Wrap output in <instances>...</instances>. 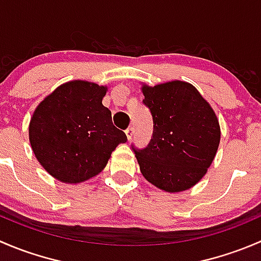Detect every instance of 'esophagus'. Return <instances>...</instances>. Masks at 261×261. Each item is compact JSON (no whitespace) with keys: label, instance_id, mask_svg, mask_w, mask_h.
Masks as SVG:
<instances>
[{"label":"esophagus","instance_id":"esophagus-1","mask_svg":"<svg viewBox=\"0 0 261 261\" xmlns=\"http://www.w3.org/2000/svg\"><path fill=\"white\" fill-rule=\"evenodd\" d=\"M125 134H126V136H127L128 140H131V138H133V135H134V127H127V128H126Z\"/></svg>","mask_w":261,"mask_h":261}]
</instances>
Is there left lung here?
<instances>
[{"label": "left lung", "instance_id": "left-lung-1", "mask_svg": "<svg viewBox=\"0 0 261 261\" xmlns=\"http://www.w3.org/2000/svg\"><path fill=\"white\" fill-rule=\"evenodd\" d=\"M144 105L154 122L145 149L133 146L147 181L169 193L187 191L207 173L220 145L218 118L196 87L172 81L144 84Z\"/></svg>", "mask_w": 261, "mask_h": 261}]
</instances>
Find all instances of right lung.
<instances>
[{
	"label": "right lung",
	"instance_id": "obj_1",
	"mask_svg": "<svg viewBox=\"0 0 261 261\" xmlns=\"http://www.w3.org/2000/svg\"><path fill=\"white\" fill-rule=\"evenodd\" d=\"M107 87L70 81L46 96L29 125L31 147L55 179L77 184L103 170L118 144L127 141L102 105Z\"/></svg>",
	"mask_w": 261,
	"mask_h": 261
}]
</instances>
